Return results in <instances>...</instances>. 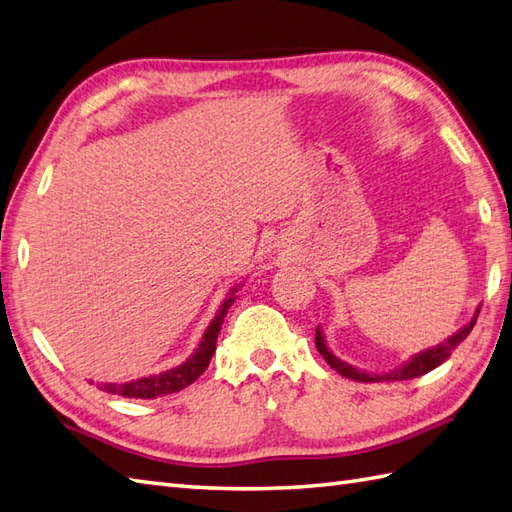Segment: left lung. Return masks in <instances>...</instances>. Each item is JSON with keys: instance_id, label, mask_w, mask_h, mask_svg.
I'll list each match as a JSON object with an SVG mask.
<instances>
[{"instance_id": "8db88e82", "label": "left lung", "mask_w": 512, "mask_h": 512, "mask_svg": "<svg viewBox=\"0 0 512 512\" xmlns=\"http://www.w3.org/2000/svg\"><path fill=\"white\" fill-rule=\"evenodd\" d=\"M478 314H480V305H478V310H475V314H473L469 323L462 329H458L454 336H449L445 342L436 344V347H430V349H425L417 355H412L408 362H403L401 366L392 368V371H388V373H366V371H360V368H355L347 362H342L340 358H336V355L329 351L320 327H316V349H318L320 355H323L325 362L331 368H334L336 373H340L342 377H347V379H355V382H403V379L421 377L425 373L434 371L436 366H441L449 358L451 351H454L458 344L471 334L475 320H478Z\"/></svg>"}]
</instances>
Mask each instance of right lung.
I'll return each mask as SVG.
<instances>
[{"instance_id": "1", "label": "right lung", "mask_w": 512, "mask_h": 512, "mask_svg": "<svg viewBox=\"0 0 512 512\" xmlns=\"http://www.w3.org/2000/svg\"><path fill=\"white\" fill-rule=\"evenodd\" d=\"M240 288H242V283L231 288L229 296L222 301L220 310L216 312L209 327L205 329V336H202L196 351L189 355L183 364H178V366L170 368V371H163L159 375L139 377V379H133V382H124V384H98V388L109 392V395H120V397H128V399L130 397L133 399H157V397L172 395V392H178V390L187 388L189 384H194L196 379L207 371L211 355L216 353V340L220 334V327L224 323V316H227L229 307L235 303V292Z\"/></svg>"}]
</instances>
